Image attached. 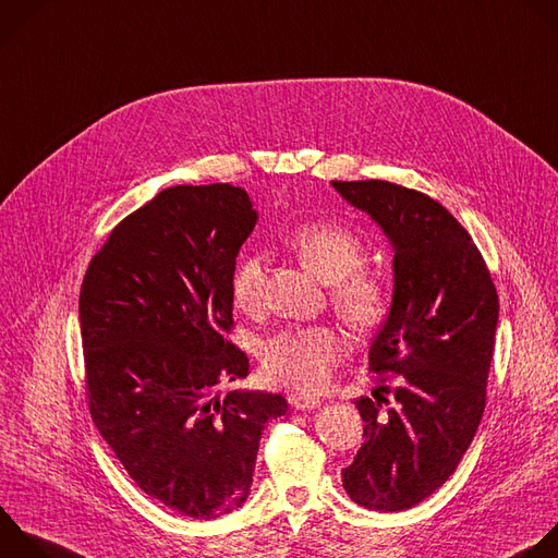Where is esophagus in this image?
I'll return each mask as SVG.
<instances>
[{
    "label": "esophagus",
    "instance_id": "34e87169",
    "mask_svg": "<svg viewBox=\"0 0 558 558\" xmlns=\"http://www.w3.org/2000/svg\"><path fill=\"white\" fill-rule=\"evenodd\" d=\"M289 405L298 412H306V410H315L319 408V399H313V397H302V395H291L289 397Z\"/></svg>",
    "mask_w": 558,
    "mask_h": 558
}]
</instances>
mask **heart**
<instances>
[{
  "mask_svg": "<svg viewBox=\"0 0 558 558\" xmlns=\"http://www.w3.org/2000/svg\"><path fill=\"white\" fill-rule=\"evenodd\" d=\"M298 260L322 282L330 284L335 311L354 328H369L388 311L392 282L379 271L363 267L367 250L363 239L339 223H306L284 239ZM267 291V269L258 254L243 256L232 274V295L239 308L256 311ZM343 343L328 326L287 328L263 348V365L271 381L293 390L319 392L339 359Z\"/></svg>",
  "mask_w": 558,
  "mask_h": 558,
  "instance_id": "heart-1",
  "label": "heart"
}]
</instances>
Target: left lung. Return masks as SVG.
<instances>
[{"label":"left lung","mask_w":558,"mask_h":558,"mask_svg":"<svg viewBox=\"0 0 558 558\" xmlns=\"http://www.w3.org/2000/svg\"><path fill=\"white\" fill-rule=\"evenodd\" d=\"M332 189L395 247L392 306L367 365L395 373L397 388L379 377L375 399L354 401L365 440L341 482L354 504L397 512L438 490L477 432L499 298L469 232L432 197L381 179L332 181ZM381 391L393 392L392 404Z\"/></svg>","instance_id":"left-lung-1"}]
</instances>
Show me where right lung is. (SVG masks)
<instances>
[{"mask_svg":"<svg viewBox=\"0 0 558 558\" xmlns=\"http://www.w3.org/2000/svg\"><path fill=\"white\" fill-rule=\"evenodd\" d=\"M256 221L232 183L172 185L111 230L81 287L94 425L131 480L185 517L243 506L265 425L289 408L280 395L217 392L250 375L228 332Z\"/></svg>","mask_w":558,"mask_h":558,"instance_id":"right-lung-1","label":"right lung"}]
</instances>
